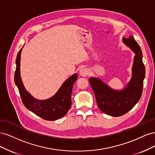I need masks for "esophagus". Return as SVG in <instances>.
<instances>
[{
    "label": "esophagus",
    "mask_w": 155,
    "mask_h": 155,
    "mask_svg": "<svg viewBox=\"0 0 155 155\" xmlns=\"http://www.w3.org/2000/svg\"><path fill=\"white\" fill-rule=\"evenodd\" d=\"M88 70L85 68H81L80 70H79V74L81 75V76L83 77H85L87 76L88 75Z\"/></svg>",
    "instance_id": "obj_1"
}]
</instances>
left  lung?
<instances>
[{
	"mask_svg": "<svg viewBox=\"0 0 155 155\" xmlns=\"http://www.w3.org/2000/svg\"><path fill=\"white\" fill-rule=\"evenodd\" d=\"M122 41L135 54L132 78L127 85L121 91L111 88L99 78H91L88 81L92 88L99 109L104 113L114 117L127 113L137 104L141 97L145 69L142 61V52L133 36Z\"/></svg>",
	"mask_w": 155,
	"mask_h": 155,
	"instance_id": "8db88e82",
	"label": "left lung"
}]
</instances>
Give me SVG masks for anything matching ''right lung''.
I'll use <instances>...</instances> for the list:
<instances>
[{"label":"right lung","instance_id":"right-lung-1","mask_svg":"<svg viewBox=\"0 0 155 155\" xmlns=\"http://www.w3.org/2000/svg\"><path fill=\"white\" fill-rule=\"evenodd\" d=\"M22 49V48L18 51L17 56L14 79L23 104L29 110L45 120L54 121L62 118L67 114L71 107L72 87L78 79L77 74L67 79L52 97L45 100H37L26 90L21 78L20 63Z\"/></svg>","mask_w":155,"mask_h":155}]
</instances>
